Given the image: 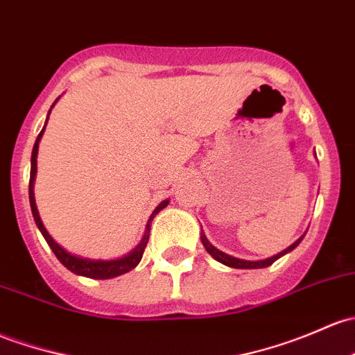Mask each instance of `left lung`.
<instances>
[{
	"label": "left lung",
	"instance_id": "obj_1",
	"mask_svg": "<svg viewBox=\"0 0 355 355\" xmlns=\"http://www.w3.org/2000/svg\"><path fill=\"white\" fill-rule=\"evenodd\" d=\"M303 238H304V234H303V236L300 238V240H296V241H294L293 245H291V246H287V248L284 250V252L277 253V255L270 257V259H266V260H255V262H253V260H241V259H236V257H231V255H227V253L221 252V250H218V248H216L214 245H211V243H209V240H207V238H206V234H204V233H200V240H202V245L206 246V250H207V253H209V255H211V257H214V259L218 260V262L225 263V266H227V267H233V268H263V267H268V266H272V263H274L275 260H277V259H281L282 255H286V253H289L291 250H294V248H296V246L301 243V240H303Z\"/></svg>",
	"mask_w": 355,
	"mask_h": 355
}]
</instances>
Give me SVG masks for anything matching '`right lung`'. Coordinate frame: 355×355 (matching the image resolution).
<instances>
[{
    "mask_svg": "<svg viewBox=\"0 0 355 355\" xmlns=\"http://www.w3.org/2000/svg\"><path fill=\"white\" fill-rule=\"evenodd\" d=\"M55 102H58V100H55ZM54 103H52V107H54ZM49 114H51V110H49ZM47 119H49V115H47ZM46 124H47V121H46ZM44 129H46V125H44ZM44 129L40 130V134L37 136L35 144H33V149H32V159H30V165L32 166H30L28 199H30V207H32L33 219H35V225L40 230V233H42V236L46 238L47 245L51 246V250L54 252V255L58 257L59 262H61L62 266L68 268V270H71L73 274H76V275H83V277H89V279H114V277H117V275H122V274H125V272L132 270V268L141 262V259H143L144 248H146L148 240H149V230H151L153 218H155V216L158 214L162 209H165L168 206V200H163V202L159 204L155 211H153V214L149 216L143 240H141V243L137 245L136 248L129 253V255L122 257V259H115V260H92V259H83V257H78V255H73V253L66 252L61 245L55 243V241L52 240V236L47 233L46 227H44L42 219H40L39 211H37L35 197H33V182H35V173H37V151H39V143H40V137H42V134H44Z\"/></svg>",
    "mask_w": 355,
    "mask_h": 355,
    "instance_id": "obj_1",
    "label": "right lung"
}]
</instances>
